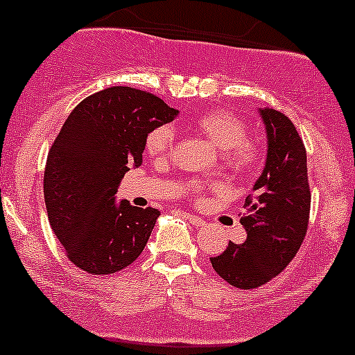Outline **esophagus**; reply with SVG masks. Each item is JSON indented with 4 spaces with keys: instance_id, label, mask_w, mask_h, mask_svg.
Wrapping results in <instances>:
<instances>
[{
    "instance_id": "obj_1",
    "label": "esophagus",
    "mask_w": 355,
    "mask_h": 355,
    "mask_svg": "<svg viewBox=\"0 0 355 355\" xmlns=\"http://www.w3.org/2000/svg\"><path fill=\"white\" fill-rule=\"evenodd\" d=\"M186 220H188L191 225L193 226H205V220H202V218H199V216H196V214H186Z\"/></svg>"
}]
</instances>
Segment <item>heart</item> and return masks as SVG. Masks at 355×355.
Returning <instances> with one entry per match:
<instances>
[{"label": "heart", "mask_w": 355, "mask_h": 355, "mask_svg": "<svg viewBox=\"0 0 355 355\" xmlns=\"http://www.w3.org/2000/svg\"><path fill=\"white\" fill-rule=\"evenodd\" d=\"M191 129L206 139L221 150V162L226 169L234 173H246L258 164L260 149L254 142L248 141V127L245 121L226 110H209L198 115L191 122ZM174 144V132L169 127L161 125L150 130L146 137V153L150 157H166L171 153ZM189 194L199 196L201 186L198 182L189 181L186 184Z\"/></svg>", "instance_id": "heart-1"}]
</instances>
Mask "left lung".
Listing matches in <instances>:
<instances>
[{"label":"left lung","mask_w":355,"mask_h":355,"mask_svg":"<svg viewBox=\"0 0 355 355\" xmlns=\"http://www.w3.org/2000/svg\"><path fill=\"white\" fill-rule=\"evenodd\" d=\"M266 132L263 173L245 201L246 240L209 258L214 272L236 288L250 290L277 277L304 241L310 213L306 153L295 125L278 110L258 109Z\"/></svg>","instance_id":"left-lung-1"}]
</instances>
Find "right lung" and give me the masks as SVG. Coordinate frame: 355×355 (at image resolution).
<instances>
[{"instance_id":"1","label":"right lung","mask_w":355,"mask_h":355,"mask_svg":"<svg viewBox=\"0 0 355 355\" xmlns=\"http://www.w3.org/2000/svg\"><path fill=\"white\" fill-rule=\"evenodd\" d=\"M178 114L132 87L97 92L70 112L49 153L43 193L51 230L83 272L115 273L144 250L161 213L115 194L127 171L142 164L147 134Z\"/></svg>"}]
</instances>
